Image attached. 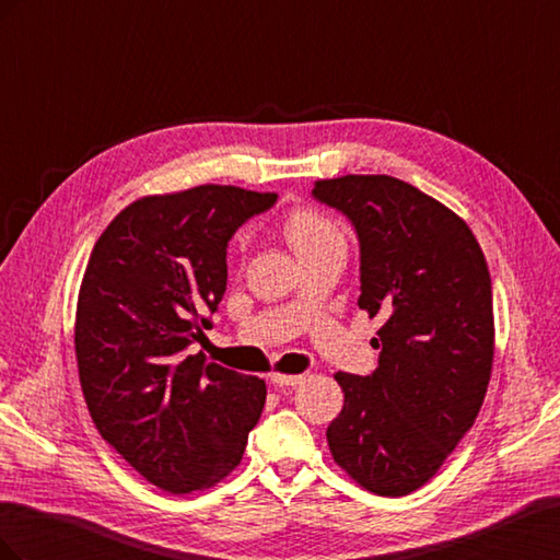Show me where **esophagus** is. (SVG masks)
<instances>
[{"mask_svg":"<svg viewBox=\"0 0 560 560\" xmlns=\"http://www.w3.org/2000/svg\"><path fill=\"white\" fill-rule=\"evenodd\" d=\"M303 381H306V374H299V376H292V374H270V383H276L280 387H296Z\"/></svg>","mask_w":560,"mask_h":560,"instance_id":"esophagus-1","label":"esophagus"}]
</instances>
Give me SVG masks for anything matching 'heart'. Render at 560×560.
Returning <instances> with one entry per match:
<instances>
[{
    "label": "heart",
    "mask_w": 560,
    "mask_h": 560,
    "mask_svg": "<svg viewBox=\"0 0 560 560\" xmlns=\"http://www.w3.org/2000/svg\"><path fill=\"white\" fill-rule=\"evenodd\" d=\"M282 233L287 243L296 252V257L327 243L343 241L341 229H338L327 214L308 208H296L287 214L282 222Z\"/></svg>",
    "instance_id": "heart-1"
}]
</instances>
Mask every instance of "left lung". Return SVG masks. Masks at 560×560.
I'll use <instances>...</instances> for the list:
<instances>
[{
	"label": "left lung",
	"mask_w": 560,
	"mask_h": 560,
	"mask_svg": "<svg viewBox=\"0 0 560 560\" xmlns=\"http://www.w3.org/2000/svg\"><path fill=\"white\" fill-rule=\"evenodd\" d=\"M360 238L358 306L385 322L371 376L338 371L346 401L327 442L348 477L385 498L428 483L474 425L495 354L493 290L465 219L389 175L317 179Z\"/></svg>",
	"instance_id": "left-lung-1"
}]
</instances>
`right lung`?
Segmentation results:
<instances>
[{"label": "right lung", "mask_w": 560, "mask_h": 560, "mask_svg": "<svg viewBox=\"0 0 560 560\" xmlns=\"http://www.w3.org/2000/svg\"><path fill=\"white\" fill-rule=\"evenodd\" d=\"M278 194L202 184L144 196L100 235L81 280L74 350L97 432L167 493L241 465L266 404L257 376L186 354L226 292V247Z\"/></svg>", "instance_id": "right-lung-1"}]
</instances>
